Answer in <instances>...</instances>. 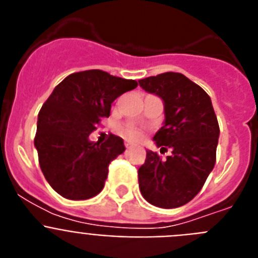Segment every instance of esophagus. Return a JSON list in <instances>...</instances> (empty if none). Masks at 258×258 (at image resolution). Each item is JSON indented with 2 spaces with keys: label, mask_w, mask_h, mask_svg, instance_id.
<instances>
[{
  "label": "esophagus",
  "mask_w": 258,
  "mask_h": 258,
  "mask_svg": "<svg viewBox=\"0 0 258 258\" xmlns=\"http://www.w3.org/2000/svg\"><path fill=\"white\" fill-rule=\"evenodd\" d=\"M125 147H126V149H132V147H133V143L125 142Z\"/></svg>",
  "instance_id": "esophagus-1"
}]
</instances>
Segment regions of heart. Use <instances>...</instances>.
<instances>
[{"label": "heart", "instance_id": "obj_1", "mask_svg": "<svg viewBox=\"0 0 258 258\" xmlns=\"http://www.w3.org/2000/svg\"><path fill=\"white\" fill-rule=\"evenodd\" d=\"M118 133L121 134L124 138L131 141L138 140V138H141V136H142V131H141L140 127H137L136 125L133 124L121 125V126L118 127Z\"/></svg>", "mask_w": 258, "mask_h": 258}]
</instances>
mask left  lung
<instances>
[{"mask_svg": "<svg viewBox=\"0 0 258 258\" xmlns=\"http://www.w3.org/2000/svg\"><path fill=\"white\" fill-rule=\"evenodd\" d=\"M146 92L164 102L165 121L154 136L161 159L147 151L138 169L142 197L159 208H178L192 200L216 164L220 126L209 95L198 84L177 72L140 80Z\"/></svg>", "mask_w": 258, "mask_h": 258, "instance_id": "left-lung-1", "label": "left lung"}]
</instances>
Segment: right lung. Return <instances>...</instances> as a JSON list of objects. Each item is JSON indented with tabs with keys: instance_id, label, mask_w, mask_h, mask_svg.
Returning <instances> with one entry per match:
<instances>
[{
	"instance_id": "add662e5",
	"label": "right lung",
	"mask_w": 258,
	"mask_h": 258,
	"mask_svg": "<svg viewBox=\"0 0 258 258\" xmlns=\"http://www.w3.org/2000/svg\"><path fill=\"white\" fill-rule=\"evenodd\" d=\"M137 85L101 70L83 71L66 77L42 104L35 147L45 178L59 195L86 200L103 190L109 163L125 151L124 141L109 134L106 142H90L89 136L108 117L116 98Z\"/></svg>"
}]
</instances>
